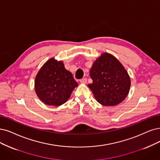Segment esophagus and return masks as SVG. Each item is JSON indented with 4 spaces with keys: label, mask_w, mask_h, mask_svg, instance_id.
<instances>
[{
    "label": "esophagus",
    "mask_w": 160,
    "mask_h": 160,
    "mask_svg": "<svg viewBox=\"0 0 160 160\" xmlns=\"http://www.w3.org/2000/svg\"><path fill=\"white\" fill-rule=\"evenodd\" d=\"M80 82L81 84H86L87 83V79L86 78H82L80 80Z\"/></svg>",
    "instance_id": "obj_1"
}]
</instances>
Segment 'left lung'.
<instances>
[{"label": "left lung", "mask_w": 160, "mask_h": 160, "mask_svg": "<svg viewBox=\"0 0 160 160\" xmlns=\"http://www.w3.org/2000/svg\"><path fill=\"white\" fill-rule=\"evenodd\" d=\"M93 80L88 84L97 102L105 106L121 103L128 94L131 78L122 64L111 54L103 52L90 70Z\"/></svg>", "instance_id": "1"}]
</instances>
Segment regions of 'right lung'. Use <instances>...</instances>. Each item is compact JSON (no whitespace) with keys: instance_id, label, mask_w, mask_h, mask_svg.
<instances>
[{"instance_id":"right-lung-1","label":"right lung","mask_w":160,"mask_h":160,"mask_svg":"<svg viewBox=\"0 0 160 160\" xmlns=\"http://www.w3.org/2000/svg\"><path fill=\"white\" fill-rule=\"evenodd\" d=\"M34 86L35 93L43 103L60 106L67 102L78 83L72 73L64 68L62 61L51 58L39 70Z\"/></svg>"}]
</instances>
